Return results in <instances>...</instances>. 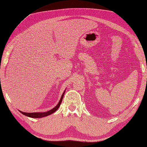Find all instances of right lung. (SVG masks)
<instances>
[{
    "label": "right lung",
    "mask_w": 147,
    "mask_h": 147,
    "mask_svg": "<svg viewBox=\"0 0 147 147\" xmlns=\"http://www.w3.org/2000/svg\"><path fill=\"white\" fill-rule=\"evenodd\" d=\"M65 90H66V89H65ZM65 92V91L63 92V94L61 95V97L60 98V100H59V101L58 102V105H57L55 108H53V109L49 110V111L45 112H33V113L23 112L22 111H20V110H19V111L21 113H22V114L25 115L27 116V117H32V118H42V117H44L49 115L51 114H52L53 113L55 112L56 110L58 109V108L59 107V106H60L61 103V101L63 100V98Z\"/></svg>",
    "instance_id": "right-lung-1"
}]
</instances>
